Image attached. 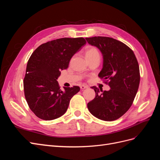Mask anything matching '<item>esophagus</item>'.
<instances>
[{
    "instance_id": "34e87169",
    "label": "esophagus",
    "mask_w": 160,
    "mask_h": 160,
    "mask_svg": "<svg viewBox=\"0 0 160 160\" xmlns=\"http://www.w3.org/2000/svg\"><path fill=\"white\" fill-rule=\"evenodd\" d=\"M80 88H81V90H83V89H85L88 88V85H81L80 86Z\"/></svg>"
}]
</instances>
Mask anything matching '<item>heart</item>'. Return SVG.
Returning a JSON list of instances; mask_svg holds the SVG:
<instances>
[{
	"mask_svg": "<svg viewBox=\"0 0 160 160\" xmlns=\"http://www.w3.org/2000/svg\"><path fill=\"white\" fill-rule=\"evenodd\" d=\"M85 55L86 59H88V58L92 57L95 55H99V52L96 48L91 46H88L85 49Z\"/></svg>",
	"mask_w": 160,
	"mask_h": 160,
	"instance_id": "obj_1",
	"label": "heart"
}]
</instances>
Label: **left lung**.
Returning <instances> with one entry per match:
<instances>
[{
	"mask_svg": "<svg viewBox=\"0 0 160 160\" xmlns=\"http://www.w3.org/2000/svg\"><path fill=\"white\" fill-rule=\"evenodd\" d=\"M85 39L102 54L103 68L98 76L107 80L111 88L103 91L91 87L95 98L88 103V109L99 119L116 120L127 112L136 95L140 81L138 62L133 51L115 38L93 37Z\"/></svg>",
	"mask_w": 160,
	"mask_h": 160,
	"instance_id": "8db88e82",
	"label": "left lung"
}]
</instances>
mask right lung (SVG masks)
Wrapping results in <instances>:
<instances>
[{
    "instance_id": "add662e5",
    "label": "right lung",
    "mask_w": 160,
    "mask_h": 160,
    "mask_svg": "<svg viewBox=\"0 0 160 160\" xmlns=\"http://www.w3.org/2000/svg\"><path fill=\"white\" fill-rule=\"evenodd\" d=\"M86 41L82 37L61 38L43 43L28 61L23 81L24 91L31 110L38 118L52 120L67 111L79 87L60 89L57 79L67 69L72 57Z\"/></svg>"
}]
</instances>
